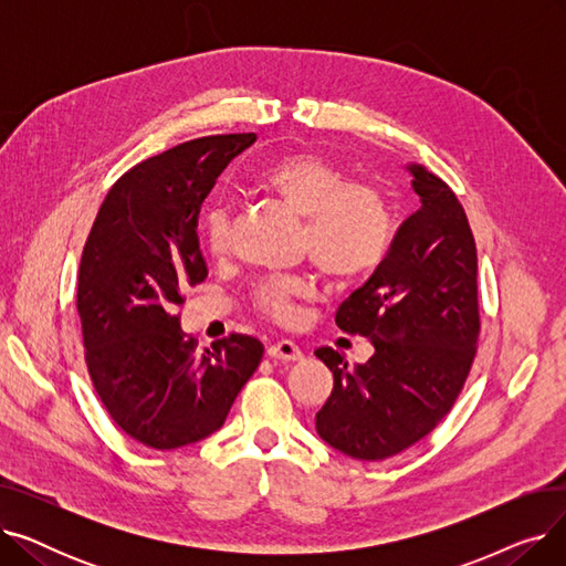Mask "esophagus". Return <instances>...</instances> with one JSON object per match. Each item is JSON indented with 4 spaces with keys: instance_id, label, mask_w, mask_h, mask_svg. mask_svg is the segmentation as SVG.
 <instances>
[{
    "instance_id": "esophagus-1",
    "label": "esophagus",
    "mask_w": 566,
    "mask_h": 566,
    "mask_svg": "<svg viewBox=\"0 0 566 566\" xmlns=\"http://www.w3.org/2000/svg\"><path fill=\"white\" fill-rule=\"evenodd\" d=\"M268 355H271L273 360H284V363H295L303 358V350L298 344H293L289 339H280V342H273L271 346H268Z\"/></svg>"
}]
</instances>
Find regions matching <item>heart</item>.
<instances>
[{
    "mask_svg": "<svg viewBox=\"0 0 566 566\" xmlns=\"http://www.w3.org/2000/svg\"><path fill=\"white\" fill-rule=\"evenodd\" d=\"M263 190L280 197L305 220L303 250L318 271L337 282L355 284L371 277L395 243L392 206L376 186L353 184L350 174L318 154H289L256 176ZM231 218L224 206L206 208L203 245L220 254L229 245ZM312 286L298 275L268 277L254 289V305L280 323L295 318V301Z\"/></svg>",
    "mask_w": 566,
    "mask_h": 566,
    "instance_id": "b5f03b06",
    "label": "heart"
}]
</instances>
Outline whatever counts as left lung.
I'll use <instances>...</instances> for the list:
<instances>
[{"label": "left lung", "instance_id": "obj_1", "mask_svg": "<svg viewBox=\"0 0 566 566\" xmlns=\"http://www.w3.org/2000/svg\"><path fill=\"white\" fill-rule=\"evenodd\" d=\"M420 208L397 231L378 271L339 305L335 321L376 353L348 367L323 346L335 385L316 412L318 436L360 459H390L429 436L459 399L478 355V245L452 188L408 167Z\"/></svg>", "mask_w": 566, "mask_h": 566}]
</instances>
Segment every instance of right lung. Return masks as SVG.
Returning <instances> with one entry per match:
<instances>
[{"label": "right lung", "instance_id": "add662e5", "mask_svg": "<svg viewBox=\"0 0 566 566\" xmlns=\"http://www.w3.org/2000/svg\"><path fill=\"white\" fill-rule=\"evenodd\" d=\"M256 139L211 135L128 169L109 188L82 250L84 360L114 424L154 450L218 431L256 371L263 344L231 333L197 350L181 331L184 289L208 275L197 220L220 171Z\"/></svg>", "mask_w": 566, "mask_h": 566}]
</instances>
